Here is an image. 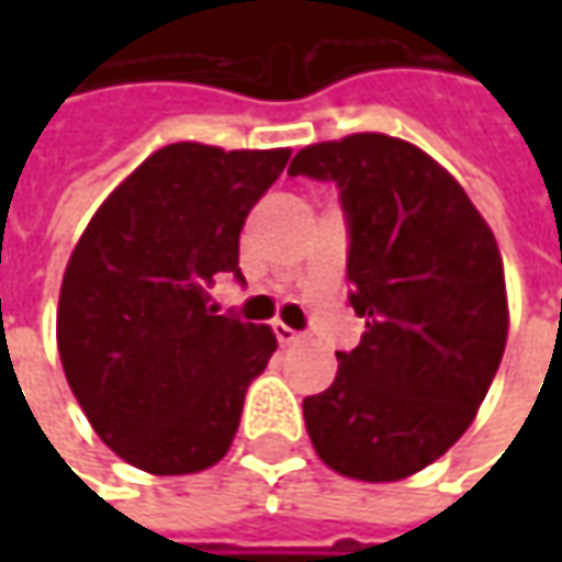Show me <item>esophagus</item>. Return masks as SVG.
Instances as JSON below:
<instances>
[{
    "label": "esophagus",
    "mask_w": 562,
    "mask_h": 562,
    "mask_svg": "<svg viewBox=\"0 0 562 562\" xmlns=\"http://www.w3.org/2000/svg\"><path fill=\"white\" fill-rule=\"evenodd\" d=\"M274 337H278V344H284V347L306 340V335H303V331H293L291 325H284V322H278V325H274Z\"/></svg>",
    "instance_id": "esophagus-1"
}]
</instances>
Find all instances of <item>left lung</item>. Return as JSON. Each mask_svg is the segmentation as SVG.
<instances>
[{"instance_id":"left-lung-1","label":"left lung","mask_w":562,"mask_h":562,"mask_svg":"<svg viewBox=\"0 0 562 562\" xmlns=\"http://www.w3.org/2000/svg\"><path fill=\"white\" fill-rule=\"evenodd\" d=\"M291 175L335 181L350 218L357 350L303 400L318 460L344 479L400 482L472 425L509 331L504 259L460 181L419 146L350 134L303 146Z\"/></svg>"}]
</instances>
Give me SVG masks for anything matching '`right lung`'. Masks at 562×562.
<instances>
[{
  "mask_svg": "<svg viewBox=\"0 0 562 562\" xmlns=\"http://www.w3.org/2000/svg\"><path fill=\"white\" fill-rule=\"evenodd\" d=\"M291 149L168 143L83 227L58 293L55 340L93 431L149 475L215 465L278 340L218 315L209 288L237 269L249 209Z\"/></svg>",
  "mask_w": 562,
  "mask_h": 562,
  "instance_id": "right-lung-1",
  "label": "right lung"
}]
</instances>
